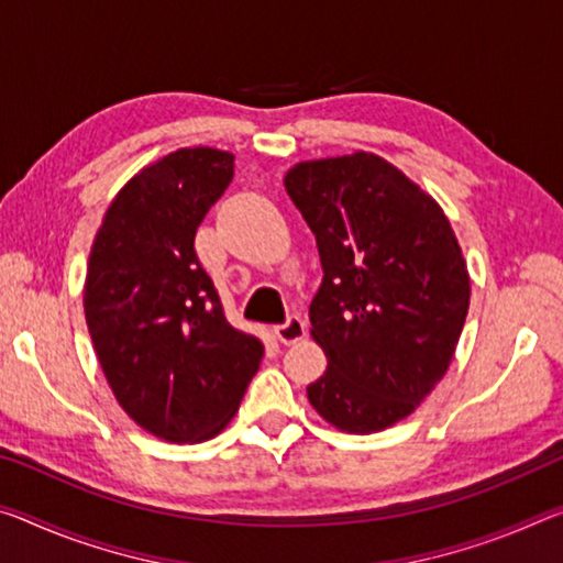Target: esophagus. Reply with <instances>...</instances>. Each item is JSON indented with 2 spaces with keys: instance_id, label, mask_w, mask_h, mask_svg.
I'll use <instances>...</instances> for the list:
<instances>
[{
  "instance_id": "34e87169",
  "label": "esophagus",
  "mask_w": 563,
  "mask_h": 563,
  "mask_svg": "<svg viewBox=\"0 0 563 563\" xmlns=\"http://www.w3.org/2000/svg\"><path fill=\"white\" fill-rule=\"evenodd\" d=\"M275 335H278V341L283 345H292L306 338V320L300 316H288L285 318V323L275 325Z\"/></svg>"
}]
</instances>
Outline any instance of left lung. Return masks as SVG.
Segmentation results:
<instances>
[{
  "instance_id": "8db88e82",
  "label": "left lung",
  "mask_w": 563,
  "mask_h": 563,
  "mask_svg": "<svg viewBox=\"0 0 563 563\" xmlns=\"http://www.w3.org/2000/svg\"><path fill=\"white\" fill-rule=\"evenodd\" d=\"M285 190L313 230L323 283L310 335L328 368L308 400L347 433L410 416L449 371L471 280L449 218L431 195L371 153L310 159Z\"/></svg>"
}]
</instances>
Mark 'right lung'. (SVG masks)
I'll return each instance as SVG.
<instances>
[{
    "instance_id": "obj_1",
    "label": "right lung",
    "mask_w": 563,
    "mask_h": 563,
    "mask_svg": "<svg viewBox=\"0 0 563 563\" xmlns=\"http://www.w3.org/2000/svg\"><path fill=\"white\" fill-rule=\"evenodd\" d=\"M235 157L183 147L122 187L89 253L85 318L104 378L132 421L173 443L230 423L261 368V338L228 323L195 233Z\"/></svg>"
}]
</instances>
